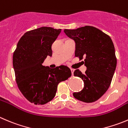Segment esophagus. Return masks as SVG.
Masks as SVG:
<instances>
[{
    "instance_id": "1",
    "label": "esophagus",
    "mask_w": 128,
    "mask_h": 128,
    "mask_svg": "<svg viewBox=\"0 0 128 128\" xmlns=\"http://www.w3.org/2000/svg\"><path fill=\"white\" fill-rule=\"evenodd\" d=\"M74 70L73 69H71V72H72V75H74Z\"/></svg>"
}]
</instances>
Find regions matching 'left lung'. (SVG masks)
Instances as JSON below:
<instances>
[{"label": "left lung", "mask_w": 128, "mask_h": 128, "mask_svg": "<svg viewBox=\"0 0 128 128\" xmlns=\"http://www.w3.org/2000/svg\"><path fill=\"white\" fill-rule=\"evenodd\" d=\"M67 36L76 42L75 56L82 60L87 70L82 74L74 72L84 82L82 90L74 92L76 99L84 102L98 100L107 91L111 83L117 64L115 49L111 38L92 26L77 29H64Z\"/></svg>", "instance_id": "8db88e82"}]
</instances>
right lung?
Wrapping results in <instances>:
<instances>
[{"mask_svg": "<svg viewBox=\"0 0 128 128\" xmlns=\"http://www.w3.org/2000/svg\"><path fill=\"white\" fill-rule=\"evenodd\" d=\"M61 29L42 27L25 33L13 54V66L18 88L24 96L34 104H45L54 97L60 82L71 76L68 67L54 69L42 66L52 56L51 46Z\"/></svg>", "mask_w": 128, "mask_h": 128, "instance_id": "add662e5", "label": "right lung"}]
</instances>
